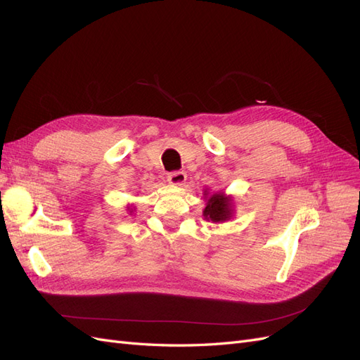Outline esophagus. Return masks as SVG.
<instances>
[{"mask_svg": "<svg viewBox=\"0 0 360 360\" xmlns=\"http://www.w3.org/2000/svg\"><path fill=\"white\" fill-rule=\"evenodd\" d=\"M186 180V172L184 171H172L168 174V181L171 184H183Z\"/></svg>", "mask_w": 360, "mask_h": 360, "instance_id": "1", "label": "esophagus"}]
</instances>
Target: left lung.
Instances as JSON below:
<instances>
[{
    "instance_id": "obj_1",
    "label": "left lung",
    "mask_w": 360,
    "mask_h": 360,
    "mask_svg": "<svg viewBox=\"0 0 360 360\" xmlns=\"http://www.w3.org/2000/svg\"><path fill=\"white\" fill-rule=\"evenodd\" d=\"M230 216H231L230 198L224 197L222 193L212 195L204 209L205 219H210L213 222H222V221H226Z\"/></svg>"
}]
</instances>
